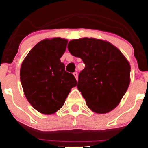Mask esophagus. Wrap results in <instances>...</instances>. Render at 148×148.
Instances as JSON below:
<instances>
[{"mask_svg":"<svg viewBox=\"0 0 148 148\" xmlns=\"http://www.w3.org/2000/svg\"><path fill=\"white\" fill-rule=\"evenodd\" d=\"M74 76L75 77L76 79L78 80V74H77V72H74Z\"/></svg>","mask_w":148,"mask_h":148,"instance_id":"esophagus-1","label":"esophagus"}]
</instances>
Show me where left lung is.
<instances>
[{
  "label": "left lung",
  "mask_w": 148,
  "mask_h": 148,
  "mask_svg": "<svg viewBox=\"0 0 148 148\" xmlns=\"http://www.w3.org/2000/svg\"><path fill=\"white\" fill-rule=\"evenodd\" d=\"M68 50L82 58L77 88L94 112L106 114L115 108L130 82V65L121 51L110 42L94 38L72 40Z\"/></svg>",
  "instance_id": "obj_1"
}]
</instances>
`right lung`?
<instances>
[{"label":"right lung","instance_id":"add662e5","mask_svg":"<svg viewBox=\"0 0 148 148\" xmlns=\"http://www.w3.org/2000/svg\"><path fill=\"white\" fill-rule=\"evenodd\" d=\"M67 43L66 40L60 38L40 41L21 64L20 79L24 95L41 114H52L59 110L71 89L77 84L60 60Z\"/></svg>","mask_w":148,"mask_h":148}]
</instances>
